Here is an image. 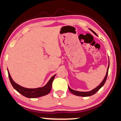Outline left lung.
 <instances>
[{"label": "left lung", "instance_id": "obj_1", "mask_svg": "<svg viewBox=\"0 0 121 121\" xmlns=\"http://www.w3.org/2000/svg\"><path fill=\"white\" fill-rule=\"evenodd\" d=\"M91 30L92 31V32L94 34H95V35L97 36V34L95 33L94 32L93 30H92V29H89ZM109 63H108V68H107V73H106V76H105V77L104 79H103V81L101 83L99 84V85L97 86L96 88H95V89H93V90L91 91H89V92H79V91H74L73 90V89H72L70 88L68 86V88H69V90L70 91V92L72 93L73 94H74V95H78V96H81V97H88V96H91V95H95V94L96 93V92L99 91V89L101 88V87H102L103 85H104L105 82H106V79H107V76H108V69H109Z\"/></svg>", "mask_w": 121, "mask_h": 121}]
</instances>
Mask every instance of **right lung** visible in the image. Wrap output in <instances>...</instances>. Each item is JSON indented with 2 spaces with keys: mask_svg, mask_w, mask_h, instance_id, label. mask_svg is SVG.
<instances>
[{
  "mask_svg": "<svg viewBox=\"0 0 121 121\" xmlns=\"http://www.w3.org/2000/svg\"><path fill=\"white\" fill-rule=\"evenodd\" d=\"M8 76L9 79H10V82L14 88L17 92H18L19 93L22 95L23 96L29 98H38V97L44 96V95H45L49 93V92L51 91L52 87L53 81L56 75L55 74L53 77H52L49 81L46 84V85L43 86V87L37 88H27L22 87V86L16 83L12 79L8 69Z\"/></svg>",
  "mask_w": 121,
  "mask_h": 121,
  "instance_id": "right-lung-1",
  "label": "right lung"
}]
</instances>
